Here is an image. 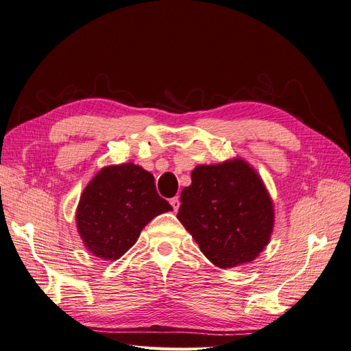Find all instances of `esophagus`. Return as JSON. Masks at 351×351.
I'll return each mask as SVG.
<instances>
[{
  "label": "esophagus",
  "instance_id": "34e87169",
  "mask_svg": "<svg viewBox=\"0 0 351 351\" xmlns=\"http://www.w3.org/2000/svg\"><path fill=\"white\" fill-rule=\"evenodd\" d=\"M169 204H171L173 209L177 212V210H178V208H180V205H182V202H180L178 196H176V197H173L171 200H169Z\"/></svg>",
  "mask_w": 351,
  "mask_h": 351
}]
</instances>
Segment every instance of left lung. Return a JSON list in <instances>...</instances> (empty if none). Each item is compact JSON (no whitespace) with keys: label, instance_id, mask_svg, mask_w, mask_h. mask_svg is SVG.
Here are the masks:
<instances>
[{"label":"left lung","instance_id":"obj_1","mask_svg":"<svg viewBox=\"0 0 351 351\" xmlns=\"http://www.w3.org/2000/svg\"><path fill=\"white\" fill-rule=\"evenodd\" d=\"M180 200L177 218L219 268L253 261L269 241L272 202L259 176L241 159L196 167Z\"/></svg>","mask_w":351,"mask_h":351}]
</instances>
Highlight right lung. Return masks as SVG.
Returning a JSON list of instances; mask_svg holds the SVG:
<instances>
[{"instance_id":"obj_1","label":"right lung","mask_w":351,"mask_h":351,"mask_svg":"<svg viewBox=\"0 0 351 351\" xmlns=\"http://www.w3.org/2000/svg\"><path fill=\"white\" fill-rule=\"evenodd\" d=\"M158 195L151 173L139 165L105 167L80 197L76 221L84 246L105 261L121 258L143 227L171 210Z\"/></svg>"}]
</instances>
